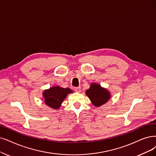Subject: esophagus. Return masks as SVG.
<instances>
[{"instance_id":"34e87169","label":"esophagus","mask_w":156,"mask_h":156,"mask_svg":"<svg viewBox=\"0 0 156 156\" xmlns=\"http://www.w3.org/2000/svg\"><path fill=\"white\" fill-rule=\"evenodd\" d=\"M75 91L77 93L80 92V87H77V88H75Z\"/></svg>"}]
</instances>
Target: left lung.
Wrapping results in <instances>:
<instances>
[{"instance_id":"left-lung-1","label":"left lung","mask_w":156,"mask_h":156,"mask_svg":"<svg viewBox=\"0 0 156 156\" xmlns=\"http://www.w3.org/2000/svg\"><path fill=\"white\" fill-rule=\"evenodd\" d=\"M86 93L93 104L97 107L106 103L111 97L109 92L106 89L95 83L91 84L90 88L86 90Z\"/></svg>"}]
</instances>
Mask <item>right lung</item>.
I'll return each mask as SVG.
<instances>
[{"label": "right lung", "instance_id": "right-lung-1", "mask_svg": "<svg viewBox=\"0 0 156 156\" xmlns=\"http://www.w3.org/2000/svg\"><path fill=\"white\" fill-rule=\"evenodd\" d=\"M73 91L70 88H63L59 86H55L43 92V97L45 98V104L50 108L58 109L66 97L68 93H72Z\"/></svg>", "mask_w": 156, "mask_h": 156}]
</instances>
